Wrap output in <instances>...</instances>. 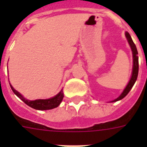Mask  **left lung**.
Returning a JSON list of instances; mask_svg holds the SVG:
<instances>
[{"label": "left lung", "instance_id": "left-lung-1", "mask_svg": "<svg viewBox=\"0 0 147 147\" xmlns=\"http://www.w3.org/2000/svg\"><path fill=\"white\" fill-rule=\"evenodd\" d=\"M125 36L127 39V41L129 42V44L130 46V48H131V50H132L133 53V61H134V65H133V71H132V76H131V78H130V80L129 82V83L127 84V85L126 86L125 89L123 90V92H122V94L120 95L117 98H116L115 100H112L111 102H115V101H117V100H121L122 98H123L124 97L127 95V94L129 93L132 87L134 85V83L136 82L137 81V76H138V71H139V62H138V56H137V54H138V52H137V47H136V45L134 44V42H133L132 38L130 36V35L129 34V33L126 32Z\"/></svg>", "mask_w": 147, "mask_h": 147}]
</instances>
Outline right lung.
<instances>
[{
  "label": "right lung",
  "mask_w": 147,
  "mask_h": 147,
  "mask_svg": "<svg viewBox=\"0 0 147 147\" xmlns=\"http://www.w3.org/2000/svg\"><path fill=\"white\" fill-rule=\"evenodd\" d=\"M10 88L13 92L19 98H20L23 101H24L26 105L31 107L32 108H34L36 110H40V111H44V110H50L53 109L55 107H57L60 105V103L62 102L64 94L62 90L58 94H56L55 97H53L49 99H38L35 100H27L26 98H24L22 96L21 94H20L19 92L16 91V90L12 87V85H10Z\"/></svg>",
  "instance_id": "right-lung-1"
}]
</instances>
